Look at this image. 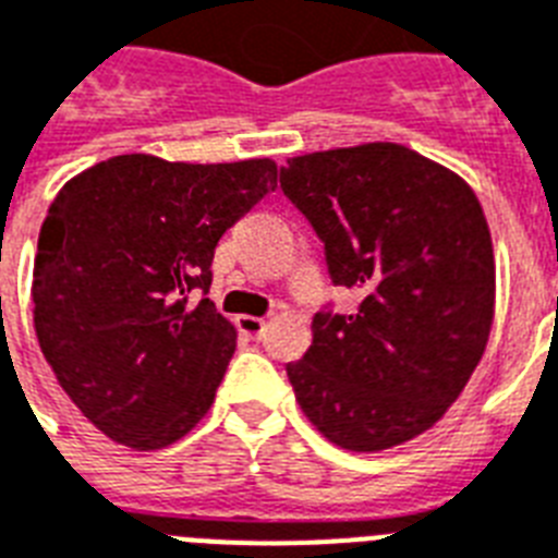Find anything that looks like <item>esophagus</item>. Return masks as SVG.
Instances as JSON below:
<instances>
[{
  "label": "esophagus",
  "mask_w": 558,
  "mask_h": 558,
  "mask_svg": "<svg viewBox=\"0 0 558 558\" xmlns=\"http://www.w3.org/2000/svg\"><path fill=\"white\" fill-rule=\"evenodd\" d=\"M235 328H239L244 337L258 340V337L265 333V319H262V316H239V319H235Z\"/></svg>",
  "instance_id": "34e87169"
}]
</instances>
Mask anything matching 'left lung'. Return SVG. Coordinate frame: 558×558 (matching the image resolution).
Listing matches in <instances>:
<instances>
[{
    "instance_id": "obj_1",
    "label": "left lung",
    "mask_w": 558,
    "mask_h": 558,
    "mask_svg": "<svg viewBox=\"0 0 558 558\" xmlns=\"http://www.w3.org/2000/svg\"><path fill=\"white\" fill-rule=\"evenodd\" d=\"M279 184L325 244L354 314H314L288 363L302 412L351 452H380L444 417L487 349L496 262L470 186L400 144L302 155Z\"/></svg>"
}]
</instances>
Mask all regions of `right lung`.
Instances as JSON below:
<instances>
[{
  "label": "right lung",
  "instance_id": "1",
  "mask_svg": "<svg viewBox=\"0 0 558 558\" xmlns=\"http://www.w3.org/2000/svg\"><path fill=\"white\" fill-rule=\"evenodd\" d=\"M274 190L267 158L118 155L57 193L34 258V328L102 435L149 452L207 414L235 351V328L207 300L216 244Z\"/></svg>",
  "mask_w": 558,
  "mask_h": 558
}]
</instances>
